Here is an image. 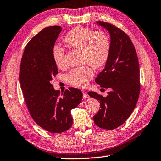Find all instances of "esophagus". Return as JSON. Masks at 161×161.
Instances as JSON below:
<instances>
[{"label":"esophagus","instance_id":"1","mask_svg":"<svg viewBox=\"0 0 161 161\" xmlns=\"http://www.w3.org/2000/svg\"><path fill=\"white\" fill-rule=\"evenodd\" d=\"M83 98H87L90 97V96L88 95V94L86 92H83Z\"/></svg>","mask_w":161,"mask_h":161}]
</instances>
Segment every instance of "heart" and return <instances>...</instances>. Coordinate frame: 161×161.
<instances>
[{
	"label": "heart",
	"mask_w": 161,
	"mask_h": 161,
	"mask_svg": "<svg viewBox=\"0 0 161 161\" xmlns=\"http://www.w3.org/2000/svg\"><path fill=\"white\" fill-rule=\"evenodd\" d=\"M63 42L69 47L83 52V60L90 65L72 69L66 76L67 81L71 85L85 87L94 76L91 66L96 69L101 68L108 61L112 48L110 38L103 31H94L78 26L67 32ZM52 56L58 68L65 67V51L63 47L58 45L53 46Z\"/></svg>",
	"instance_id": "obj_1"
}]
</instances>
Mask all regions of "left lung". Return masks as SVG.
I'll return each instance as SVG.
<instances>
[{"label":"left lung","mask_w":161,"mask_h":161,"mask_svg":"<svg viewBox=\"0 0 161 161\" xmlns=\"http://www.w3.org/2000/svg\"><path fill=\"white\" fill-rule=\"evenodd\" d=\"M97 23L109 32L112 48L105 67L95 81L110 92L106 97L95 92L88 94L101 104V109L94 116L95 124L102 129L114 130L125 122L136 105L141 90L139 63L134 46L125 32L109 23Z\"/></svg>","instance_id":"8db88e82"}]
</instances>
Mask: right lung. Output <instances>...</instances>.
Segmentation results:
<instances>
[{
    "instance_id": "right-lung-1",
    "label": "right lung",
    "mask_w": 161,
    "mask_h": 161,
    "mask_svg": "<svg viewBox=\"0 0 161 161\" xmlns=\"http://www.w3.org/2000/svg\"><path fill=\"white\" fill-rule=\"evenodd\" d=\"M62 28L50 26L28 42L21 58L20 83L27 107L37 125L51 133H61L72 125L71 110L81 102L83 93L69 87L60 94L51 84L58 74L52 49Z\"/></svg>"
}]
</instances>
